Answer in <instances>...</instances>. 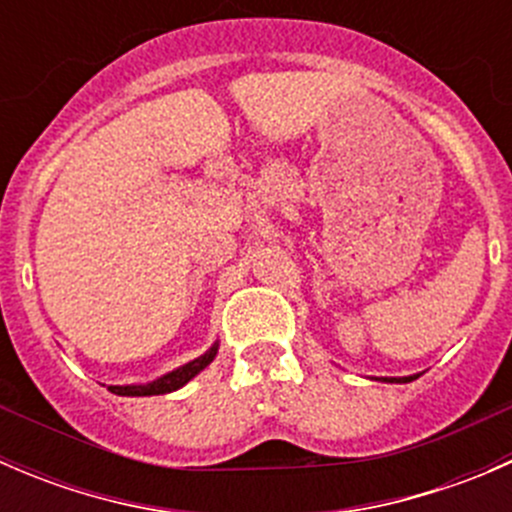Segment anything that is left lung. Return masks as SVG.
Masks as SVG:
<instances>
[{
  "label": "left lung",
  "mask_w": 512,
  "mask_h": 512,
  "mask_svg": "<svg viewBox=\"0 0 512 512\" xmlns=\"http://www.w3.org/2000/svg\"><path fill=\"white\" fill-rule=\"evenodd\" d=\"M421 374H411V376H381V381H389V384H409V381L418 379Z\"/></svg>",
  "instance_id": "8db88e82"
}]
</instances>
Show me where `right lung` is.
Segmentation results:
<instances>
[{
  "label": "right lung",
  "instance_id": "right-lung-1",
  "mask_svg": "<svg viewBox=\"0 0 512 512\" xmlns=\"http://www.w3.org/2000/svg\"><path fill=\"white\" fill-rule=\"evenodd\" d=\"M218 347H220V344L215 342L213 347H210L205 354H200L198 359L188 361V364L178 366V369L168 371V374L158 376V379L148 381V384L108 386V391H111V394H118V396H158V394H170V391H178L180 386H185L190 379H195V376H198L200 371H203L205 366H208L210 361L215 359V354H218Z\"/></svg>",
  "mask_w": 512,
  "mask_h": 512
}]
</instances>
